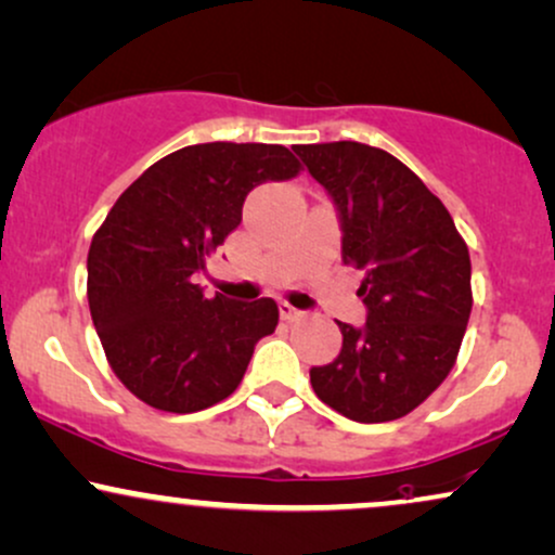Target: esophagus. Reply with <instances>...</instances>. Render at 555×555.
I'll return each instance as SVG.
<instances>
[{
  "label": "esophagus",
  "instance_id": "1",
  "mask_svg": "<svg viewBox=\"0 0 555 555\" xmlns=\"http://www.w3.org/2000/svg\"><path fill=\"white\" fill-rule=\"evenodd\" d=\"M279 315H282L284 320H297V318H302V312H299L297 307H292L289 302H279Z\"/></svg>",
  "mask_w": 555,
  "mask_h": 555
}]
</instances>
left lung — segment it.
Returning <instances> with one entry per match:
<instances>
[{
  "label": "left lung",
  "mask_w": 555,
  "mask_h": 555,
  "mask_svg": "<svg viewBox=\"0 0 555 555\" xmlns=\"http://www.w3.org/2000/svg\"><path fill=\"white\" fill-rule=\"evenodd\" d=\"M295 152L336 206L341 260L364 273V325L338 323L341 351L312 366V390L351 422H392L455 364L473 307L468 245L444 204L385 150L325 142Z\"/></svg>",
  "instance_id": "1"
}]
</instances>
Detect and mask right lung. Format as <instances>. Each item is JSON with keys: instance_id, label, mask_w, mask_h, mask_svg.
Masks as SVG:
<instances>
[{"instance_id": "right-lung-1", "label": "right lung", "mask_w": 555, "mask_h": 555, "mask_svg": "<svg viewBox=\"0 0 555 555\" xmlns=\"http://www.w3.org/2000/svg\"><path fill=\"white\" fill-rule=\"evenodd\" d=\"M299 176L282 144H191L126 189L87 253V302L116 377L146 405L204 411L235 392L279 307L206 299L196 273L260 183Z\"/></svg>"}]
</instances>
